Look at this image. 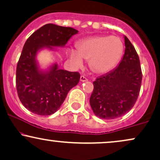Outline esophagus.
I'll use <instances>...</instances> for the list:
<instances>
[{"instance_id":"1","label":"esophagus","mask_w":160,"mask_h":160,"mask_svg":"<svg viewBox=\"0 0 160 160\" xmlns=\"http://www.w3.org/2000/svg\"><path fill=\"white\" fill-rule=\"evenodd\" d=\"M87 78H85V77H84V76H81V77H80V81H81V82H86V81H87Z\"/></svg>"}]
</instances>
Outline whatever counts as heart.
<instances>
[{"instance_id": "b5f03b06", "label": "heart", "mask_w": 160, "mask_h": 160, "mask_svg": "<svg viewBox=\"0 0 160 160\" xmlns=\"http://www.w3.org/2000/svg\"><path fill=\"white\" fill-rule=\"evenodd\" d=\"M77 48L68 51L69 59L74 67H82L86 59L89 60L92 72L106 74L118 65L122 57L124 45L117 36H95L78 42Z\"/></svg>"}]
</instances>
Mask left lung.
<instances>
[{
  "label": "left lung",
  "mask_w": 160,
  "mask_h": 160,
  "mask_svg": "<svg viewBox=\"0 0 160 160\" xmlns=\"http://www.w3.org/2000/svg\"><path fill=\"white\" fill-rule=\"evenodd\" d=\"M125 51L118 66L93 82L89 103L96 116L115 119L128 113L135 104L142 74L135 48L124 36Z\"/></svg>",
  "instance_id": "obj_1"
}]
</instances>
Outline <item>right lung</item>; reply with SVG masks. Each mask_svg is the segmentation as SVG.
<instances>
[{"label": "right lung", "instance_id": "obj_1", "mask_svg": "<svg viewBox=\"0 0 160 160\" xmlns=\"http://www.w3.org/2000/svg\"><path fill=\"white\" fill-rule=\"evenodd\" d=\"M78 32L72 28L47 24L34 32L23 48L16 68L17 92L23 106L39 115H51L58 110L68 92L80 81L78 72L59 68L51 63L42 68L37 60L41 51L63 48Z\"/></svg>", "mask_w": 160, "mask_h": 160}]
</instances>
